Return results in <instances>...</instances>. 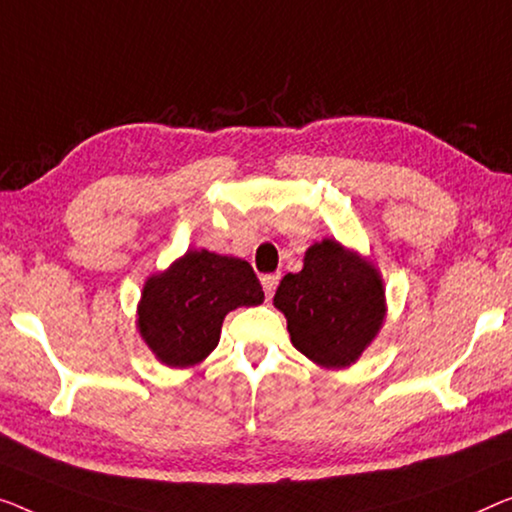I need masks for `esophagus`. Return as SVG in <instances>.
<instances>
[{
  "mask_svg": "<svg viewBox=\"0 0 512 512\" xmlns=\"http://www.w3.org/2000/svg\"><path fill=\"white\" fill-rule=\"evenodd\" d=\"M278 280H280L278 273H269V276H264V278H262V287H264L266 301H271V299H273V292H276Z\"/></svg>",
  "mask_w": 512,
  "mask_h": 512,
  "instance_id": "obj_1",
  "label": "esophagus"
}]
</instances>
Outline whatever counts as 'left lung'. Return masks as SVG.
Here are the masks:
<instances>
[{"label":"left lung","instance_id":"1","mask_svg":"<svg viewBox=\"0 0 512 512\" xmlns=\"http://www.w3.org/2000/svg\"><path fill=\"white\" fill-rule=\"evenodd\" d=\"M292 345L326 368L354 363L384 319L379 273L338 241L308 248L303 269L287 273L273 296Z\"/></svg>","mask_w":512,"mask_h":512}]
</instances>
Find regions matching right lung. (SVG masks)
Listing matches in <instances>:
<instances>
[{"instance_id":"obj_1","label":"right lung","mask_w":512,"mask_h":512,"mask_svg":"<svg viewBox=\"0 0 512 512\" xmlns=\"http://www.w3.org/2000/svg\"><path fill=\"white\" fill-rule=\"evenodd\" d=\"M262 301V285L248 262L188 250L144 285L137 322L160 361L186 368L216 349L227 312Z\"/></svg>"}]
</instances>
